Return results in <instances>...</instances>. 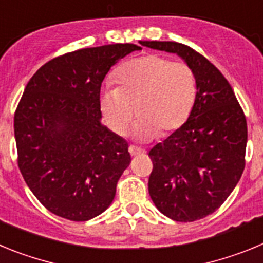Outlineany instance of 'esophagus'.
<instances>
[{"label": "esophagus", "instance_id": "1", "mask_svg": "<svg viewBox=\"0 0 263 263\" xmlns=\"http://www.w3.org/2000/svg\"><path fill=\"white\" fill-rule=\"evenodd\" d=\"M129 153L132 154V157H136V155L143 154V153H145V150H143V148H141V147H138V146L130 145L129 146Z\"/></svg>", "mask_w": 263, "mask_h": 263}]
</instances>
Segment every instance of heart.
<instances>
[{"label": "heart", "mask_w": 263, "mask_h": 263, "mask_svg": "<svg viewBox=\"0 0 263 263\" xmlns=\"http://www.w3.org/2000/svg\"><path fill=\"white\" fill-rule=\"evenodd\" d=\"M118 85H104L100 106L109 126L124 134L136 113L133 134L148 141L179 129L196 99L197 83L191 67L160 55L129 60L116 72Z\"/></svg>", "instance_id": "heart-1"}]
</instances>
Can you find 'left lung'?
Listing matches in <instances>:
<instances>
[{
  "mask_svg": "<svg viewBox=\"0 0 263 263\" xmlns=\"http://www.w3.org/2000/svg\"><path fill=\"white\" fill-rule=\"evenodd\" d=\"M176 53L196 76L197 92L184 124L150 150L148 194L164 216L180 222L204 218L232 194L245 168L246 118L221 72L176 42H141Z\"/></svg>",
  "mask_w": 263,
  "mask_h": 263,
  "instance_id": "8db88e82",
  "label": "left lung"
}]
</instances>
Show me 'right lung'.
<instances>
[{"mask_svg":"<svg viewBox=\"0 0 263 263\" xmlns=\"http://www.w3.org/2000/svg\"><path fill=\"white\" fill-rule=\"evenodd\" d=\"M137 45L81 48L42 66L14 116L18 166L53 215L87 221L101 215L130 164L127 142L101 124L104 78Z\"/></svg>","mask_w":263,"mask_h":263,"instance_id":"add662e5","label":"right lung"}]
</instances>
